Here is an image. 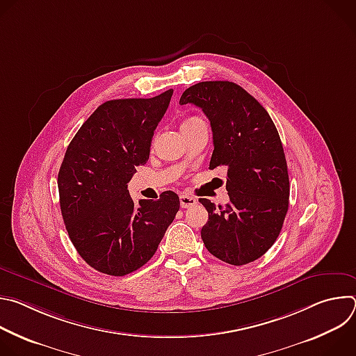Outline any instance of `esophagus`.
<instances>
[{"mask_svg": "<svg viewBox=\"0 0 356 356\" xmlns=\"http://www.w3.org/2000/svg\"><path fill=\"white\" fill-rule=\"evenodd\" d=\"M197 204V200L191 195H186V194H181L180 195V206L181 209H188V207H193Z\"/></svg>", "mask_w": 356, "mask_h": 356, "instance_id": "1", "label": "esophagus"}]
</instances>
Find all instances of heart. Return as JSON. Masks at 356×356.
<instances>
[{
  "instance_id": "heart-1",
  "label": "heart",
  "mask_w": 356,
  "mask_h": 356,
  "mask_svg": "<svg viewBox=\"0 0 356 356\" xmlns=\"http://www.w3.org/2000/svg\"><path fill=\"white\" fill-rule=\"evenodd\" d=\"M200 118L198 117H190V118H187L183 124H188V122H194V121H198Z\"/></svg>"
}]
</instances>
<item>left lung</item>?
I'll return each mask as SVG.
<instances>
[{"instance_id":"obj_1","label":"left lung","mask_w":356,"mask_h":356,"mask_svg":"<svg viewBox=\"0 0 356 356\" xmlns=\"http://www.w3.org/2000/svg\"><path fill=\"white\" fill-rule=\"evenodd\" d=\"M180 104L207 115L214 150L210 169H227L229 202L218 209L207 198L201 229L206 248L235 266L259 259L277 239L289 209V173L279 132L268 111L232 81H201L188 87Z\"/></svg>"}]
</instances>
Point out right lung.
<instances>
[{
  "label": "right lung",
  "instance_id": "obj_1",
  "mask_svg": "<svg viewBox=\"0 0 356 356\" xmlns=\"http://www.w3.org/2000/svg\"><path fill=\"white\" fill-rule=\"evenodd\" d=\"M172 94L106 101L67 146L58 175L63 221L79 255L101 273L124 276L142 268L179 211L173 191L138 206L128 191L136 166L149 159Z\"/></svg>",
  "mask_w": 356,
  "mask_h": 356
}]
</instances>
